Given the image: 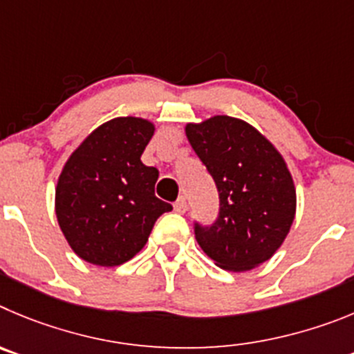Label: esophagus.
Returning a JSON list of instances; mask_svg holds the SVG:
<instances>
[{
	"label": "esophagus",
	"mask_w": 354,
	"mask_h": 354,
	"mask_svg": "<svg viewBox=\"0 0 354 354\" xmlns=\"http://www.w3.org/2000/svg\"><path fill=\"white\" fill-rule=\"evenodd\" d=\"M174 209H176L178 213L187 212V199H185V197H180V199L174 203Z\"/></svg>",
	"instance_id": "esophagus-1"
}]
</instances>
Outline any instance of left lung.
Segmentation results:
<instances>
[{"label": "left lung", "mask_w": 354, "mask_h": 354, "mask_svg": "<svg viewBox=\"0 0 354 354\" xmlns=\"http://www.w3.org/2000/svg\"><path fill=\"white\" fill-rule=\"evenodd\" d=\"M185 136L221 197L215 224L196 225L197 243L229 272L257 268L284 243L296 215L284 157L256 127L225 114L187 123Z\"/></svg>", "instance_id": "8db88e82"}]
</instances>
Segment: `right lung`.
Masks as SVG:
<instances>
[{"mask_svg":"<svg viewBox=\"0 0 354 354\" xmlns=\"http://www.w3.org/2000/svg\"><path fill=\"white\" fill-rule=\"evenodd\" d=\"M153 122L120 116L88 133L63 165L54 209L70 248L97 266H120L145 247L169 203L155 196L157 167L141 155Z\"/></svg>","mask_w":354,"mask_h":354,"instance_id":"obj_1","label":"right lung"}]
</instances>
